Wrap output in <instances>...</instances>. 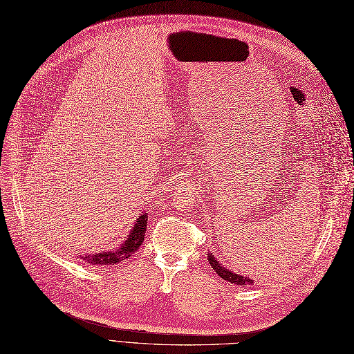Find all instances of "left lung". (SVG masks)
<instances>
[{"mask_svg": "<svg viewBox=\"0 0 354 354\" xmlns=\"http://www.w3.org/2000/svg\"><path fill=\"white\" fill-rule=\"evenodd\" d=\"M207 261H209L210 266L214 269V272H217L218 277L223 278L225 281H227L233 285H252V283H254V279H250L249 277H243L238 272L229 271L227 268H225V265H222L221 262L217 261L214 254H207Z\"/></svg>", "mask_w": 354, "mask_h": 354, "instance_id": "1", "label": "left lung"}]
</instances>
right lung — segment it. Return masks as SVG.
Segmentation results:
<instances>
[{
    "mask_svg": "<svg viewBox=\"0 0 354 354\" xmlns=\"http://www.w3.org/2000/svg\"><path fill=\"white\" fill-rule=\"evenodd\" d=\"M147 222H148V213L142 212L137 217L136 223H133L132 229L127 234V239L124 241L122 245H120L115 249H111V250H102V252H99V254L77 255L76 258L83 259L86 263L96 265V266L116 265V263H120V262L128 259L129 257L136 254V252L140 249L141 243L144 242Z\"/></svg>",
    "mask_w": 354,
    "mask_h": 354,
    "instance_id": "obj_1",
    "label": "right lung"
}]
</instances>
